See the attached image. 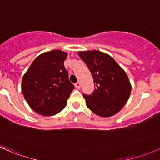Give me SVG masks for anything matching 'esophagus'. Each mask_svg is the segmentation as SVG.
I'll return each mask as SVG.
<instances>
[{
  "mask_svg": "<svg viewBox=\"0 0 160 160\" xmlns=\"http://www.w3.org/2000/svg\"><path fill=\"white\" fill-rule=\"evenodd\" d=\"M80 82H77V83H75V87H76V88L77 89H80Z\"/></svg>",
  "mask_w": 160,
  "mask_h": 160,
  "instance_id": "obj_1",
  "label": "esophagus"
}]
</instances>
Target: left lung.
Returning a JSON list of instances; mask_svg holds the SVG:
<instances>
[{
  "mask_svg": "<svg viewBox=\"0 0 160 160\" xmlns=\"http://www.w3.org/2000/svg\"><path fill=\"white\" fill-rule=\"evenodd\" d=\"M93 76L96 87L91 95H83L93 113L110 117L121 110L130 96L128 76L112 57L99 50L79 51Z\"/></svg>",
  "mask_w": 160,
  "mask_h": 160,
  "instance_id": "8db88e82",
  "label": "left lung"
}]
</instances>
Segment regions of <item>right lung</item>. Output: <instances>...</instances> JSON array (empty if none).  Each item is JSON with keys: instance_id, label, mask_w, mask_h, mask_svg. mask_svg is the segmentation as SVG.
I'll list each match as a JSON object with an SVG mask.
<instances>
[{"instance_id": "1", "label": "right lung", "mask_w": 160, "mask_h": 160, "mask_svg": "<svg viewBox=\"0 0 160 160\" xmlns=\"http://www.w3.org/2000/svg\"><path fill=\"white\" fill-rule=\"evenodd\" d=\"M67 58V52L60 50L45 52L34 59L23 76V95L37 113L53 116L67 106L74 88L63 64Z\"/></svg>"}]
</instances>
